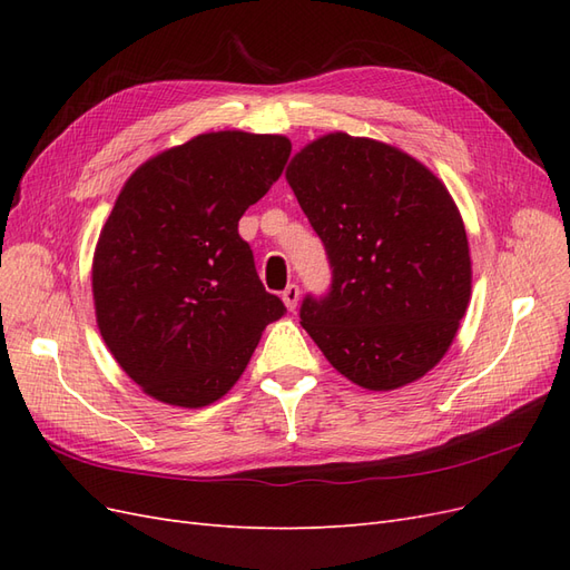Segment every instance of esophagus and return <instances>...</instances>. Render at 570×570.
<instances>
[{
	"mask_svg": "<svg viewBox=\"0 0 570 570\" xmlns=\"http://www.w3.org/2000/svg\"><path fill=\"white\" fill-rule=\"evenodd\" d=\"M283 302H285V306L289 308V312H295L297 302H299V287L297 285H287L285 292H283Z\"/></svg>",
	"mask_w": 570,
	"mask_h": 570,
	"instance_id": "esophagus-1",
	"label": "esophagus"
}]
</instances>
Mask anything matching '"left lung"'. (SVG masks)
<instances>
[{
	"label": "left lung",
	"mask_w": 570,
	"mask_h": 570,
	"mask_svg": "<svg viewBox=\"0 0 570 570\" xmlns=\"http://www.w3.org/2000/svg\"><path fill=\"white\" fill-rule=\"evenodd\" d=\"M285 178L333 266L302 327L354 385L390 392L433 371L471 302L469 235L446 185L400 147L327 132Z\"/></svg>",
	"instance_id": "1"
}]
</instances>
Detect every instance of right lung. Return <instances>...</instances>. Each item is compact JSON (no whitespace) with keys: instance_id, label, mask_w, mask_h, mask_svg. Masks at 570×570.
Instances as JSON below:
<instances>
[{"instance_id":"right-lung-1","label":"right lung","mask_w":570,"mask_h":570,"mask_svg":"<svg viewBox=\"0 0 570 570\" xmlns=\"http://www.w3.org/2000/svg\"><path fill=\"white\" fill-rule=\"evenodd\" d=\"M292 142L202 132L132 170L92 256L97 327L151 400L218 402L245 373L266 325L285 316L237 223L281 178Z\"/></svg>"}]
</instances>
